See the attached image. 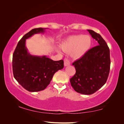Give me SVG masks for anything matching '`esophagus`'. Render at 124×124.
<instances>
[{
	"mask_svg": "<svg viewBox=\"0 0 124 124\" xmlns=\"http://www.w3.org/2000/svg\"><path fill=\"white\" fill-rule=\"evenodd\" d=\"M64 66L67 67V66H68V65H70V62L69 60L67 59V58H65L64 60Z\"/></svg>",
	"mask_w": 124,
	"mask_h": 124,
	"instance_id": "1",
	"label": "esophagus"
}]
</instances>
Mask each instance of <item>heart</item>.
<instances>
[{
  "label": "heart",
  "mask_w": 124,
  "mask_h": 124,
  "mask_svg": "<svg viewBox=\"0 0 124 124\" xmlns=\"http://www.w3.org/2000/svg\"><path fill=\"white\" fill-rule=\"evenodd\" d=\"M92 45V39L88 35H76L70 36L62 42L61 48L63 52L70 53L71 56L76 59L84 56Z\"/></svg>",
  "instance_id": "obj_1"
}]
</instances>
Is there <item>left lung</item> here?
Wrapping results in <instances>:
<instances>
[{"label":"left lung","mask_w":124,"mask_h":124,"mask_svg":"<svg viewBox=\"0 0 124 124\" xmlns=\"http://www.w3.org/2000/svg\"><path fill=\"white\" fill-rule=\"evenodd\" d=\"M98 45L72 63L76 73L70 83L76 92L90 95L94 93L106 84L108 78L110 58V49L101 36L92 30H87Z\"/></svg>","instance_id":"1"}]
</instances>
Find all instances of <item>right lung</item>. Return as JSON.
<instances>
[{
    "mask_svg": "<svg viewBox=\"0 0 124 124\" xmlns=\"http://www.w3.org/2000/svg\"><path fill=\"white\" fill-rule=\"evenodd\" d=\"M46 28H35L18 41L13 55V75L26 90L43 91L50 84L54 73L64 67L63 60L53 61L46 56L31 55L25 46L26 39L36 33H43Z\"/></svg>",
    "mask_w": 124,
    "mask_h": 124,
    "instance_id": "obj_1",
    "label": "right lung"
}]
</instances>
